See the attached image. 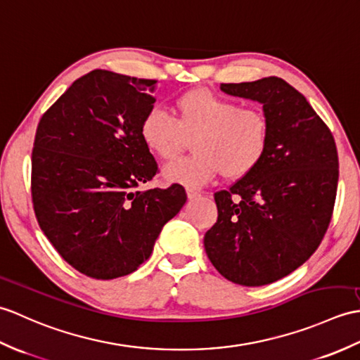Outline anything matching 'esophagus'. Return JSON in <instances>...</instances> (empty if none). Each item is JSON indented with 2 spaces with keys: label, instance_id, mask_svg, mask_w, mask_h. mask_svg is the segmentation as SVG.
Here are the masks:
<instances>
[{
  "label": "esophagus",
  "instance_id": "esophagus-1",
  "mask_svg": "<svg viewBox=\"0 0 360 360\" xmlns=\"http://www.w3.org/2000/svg\"><path fill=\"white\" fill-rule=\"evenodd\" d=\"M186 194H188V198H189V200H195L197 197H200V195H202L200 193H198V191H195V189H191V188H188V189H186Z\"/></svg>",
  "mask_w": 360,
  "mask_h": 360
}]
</instances>
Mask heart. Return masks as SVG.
<instances>
[{
	"instance_id": "obj_1",
	"label": "heart",
	"mask_w": 360,
	"mask_h": 360,
	"mask_svg": "<svg viewBox=\"0 0 360 360\" xmlns=\"http://www.w3.org/2000/svg\"><path fill=\"white\" fill-rule=\"evenodd\" d=\"M174 118L150 109L140 123V139L160 160H172L193 139L194 155L169 163L163 177L189 188L203 186L221 172L226 180L250 175L265 157L269 123L257 108L195 87L174 101Z\"/></svg>"
}]
</instances>
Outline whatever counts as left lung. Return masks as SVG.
<instances>
[{
  "label": "left lung",
  "instance_id": "1",
  "mask_svg": "<svg viewBox=\"0 0 360 360\" xmlns=\"http://www.w3.org/2000/svg\"><path fill=\"white\" fill-rule=\"evenodd\" d=\"M220 89L262 103L269 141L250 175L214 194L219 217L205 234V251L228 281L268 285L303 265L330 226L339 180L336 143L307 98L282 78L221 83Z\"/></svg>",
  "mask_w": 360,
  "mask_h": 360
}]
</instances>
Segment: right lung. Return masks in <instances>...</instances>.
<instances>
[{"mask_svg": "<svg viewBox=\"0 0 360 360\" xmlns=\"http://www.w3.org/2000/svg\"><path fill=\"white\" fill-rule=\"evenodd\" d=\"M155 86V79L95 69L75 79L38 123L30 185L38 225L87 277L134 273L186 203L177 183L137 189L158 171L140 139Z\"/></svg>", "mask_w": 360, "mask_h": 360, "instance_id": "obj_1", "label": "right lung"}]
</instances>
